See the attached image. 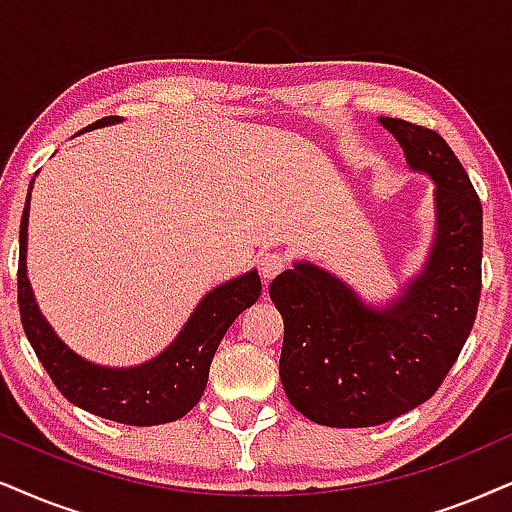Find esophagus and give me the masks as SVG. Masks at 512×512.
Returning a JSON list of instances; mask_svg holds the SVG:
<instances>
[{
	"label": "esophagus",
	"instance_id": "1",
	"mask_svg": "<svg viewBox=\"0 0 512 512\" xmlns=\"http://www.w3.org/2000/svg\"><path fill=\"white\" fill-rule=\"evenodd\" d=\"M286 269V257L278 255V252H264L260 257V274L264 281H271V278H276L281 271Z\"/></svg>",
	"mask_w": 512,
	"mask_h": 512
}]
</instances>
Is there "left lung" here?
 <instances>
[{
	"instance_id": "obj_1",
	"label": "left lung",
	"mask_w": 512,
	"mask_h": 512,
	"mask_svg": "<svg viewBox=\"0 0 512 512\" xmlns=\"http://www.w3.org/2000/svg\"><path fill=\"white\" fill-rule=\"evenodd\" d=\"M411 172L435 184V238L423 269L385 304H368L307 260L278 274L283 390L328 428H371L428 401L468 340L482 290V205L468 172L432 129L378 118Z\"/></svg>"
}]
</instances>
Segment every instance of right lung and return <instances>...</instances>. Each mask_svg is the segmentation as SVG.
<instances>
[{"label": "right lung", "mask_w": 512, "mask_h": 512, "mask_svg": "<svg viewBox=\"0 0 512 512\" xmlns=\"http://www.w3.org/2000/svg\"><path fill=\"white\" fill-rule=\"evenodd\" d=\"M122 118L111 115L89 129L118 125ZM32 191V181H30ZM30 191L25 198L21 234H18V307H21L23 331L28 335L37 359L54 380L58 392L70 404L94 413V416L115 420L125 425H160L186 416L208 385L210 364L219 342L229 331L236 316L257 302L262 293V281L257 269L241 274L222 286L212 288L189 321L184 323L177 338L158 357L139 366H101L80 357L66 342L58 338L49 321L44 319L32 293L25 255H28V215Z\"/></svg>", "instance_id": "1"}]
</instances>
